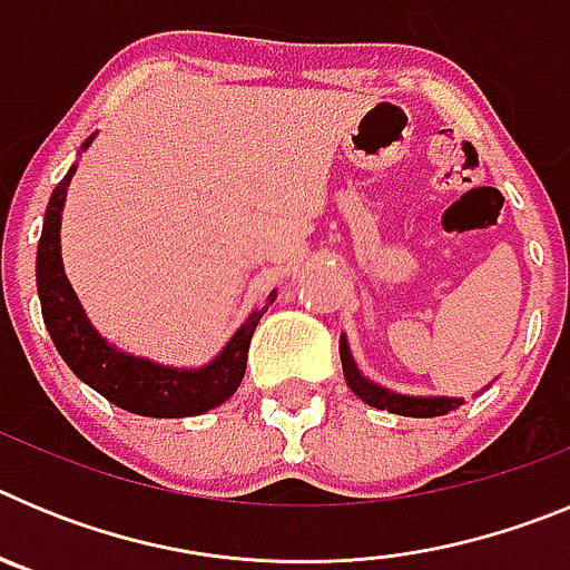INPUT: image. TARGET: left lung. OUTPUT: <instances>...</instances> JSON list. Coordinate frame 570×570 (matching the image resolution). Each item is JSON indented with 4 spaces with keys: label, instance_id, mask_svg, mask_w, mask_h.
I'll list each match as a JSON object with an SVG mask.
<instances>
[{
    "label": "left lung",
    "instance_id": "8db88e82",
    "mask_svg": "<svg viewBox=\"0 0 570 570\" xmlns=\"http://www.w3.org/2000/svg\"><path fill=\"white\" fill-rule=\"evenodd\" d=\"M340 356H342V374H345L347 387L360 396L362 402H367L371 407H380V411H391V414L400 416H442L448 411H456L462 405V400L456 396H407V394H394L387 387L376 385L367 376H362V371L356 367L354 356H351V347L347 340H340Z\"/></svg>",
    "mask_w": 570,
    "mask_h": 570
}]
</instances>
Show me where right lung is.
I'll return each mask as SVG.
<instances>
[{
    "mask_svg": "<svg viewBox=\"0 0 570 570\" xmlns=\"http://www.w3.org/2000/svg\"><path fill=\"white\" fill-rule=\"evenodd\" d=\"M90 134L82 150L94 142ZM77 174V165H70L62 183L53 188L45 210L42 236L37 250V288L42 302L45 328L57 345L59 356L85 385H90L116 407H125L130 414L159 416V420H179V416H199L210 407L223 405L234 396L248 365L250 336L256 322L274 305L276 291H271L262 308H256L239 331L230 336L228 345L219 351L216 360L203 367H170L150 362L145 356H134L110 345L79 305V296L70 288L62 268V248H59V228H62V208L68 185Z\"/></svg>",
    "mask_w": 570,
    "mask_h": 570,
    "instance_id": "right-lung-1",
    "label": "right lung"
}]
</instances>
